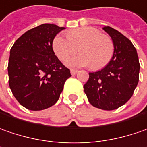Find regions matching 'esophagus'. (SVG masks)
Listing matches in <instances>:
<instances>
[{"mask_svg":"<svg viewBox=\"0 0 147 147\" xmlns=\"http://www.w3.org/2000/svg\"><path fill=\"white\" fill-rule=\"evenodd\" d=\"M77 70H75V69H71V75H76V74L77 73Z\"/></svg>","mask_w":147,"mask_h":147,"instance_id":"34e87169","label":"esophagus"}]
</instances>
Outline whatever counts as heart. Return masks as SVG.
Here are the masks:
<instances>
[{
    "mask_svg": "<svg viewBox=\"0 0 147 147\" xmlns=\"http://www.w3.org/2000/svg\"><path fill=\"white\" fill-rule=\"evenodd\" d=\"M66 37L56 36L52 48L62 61L74 55L78 48L81 54L66 61V64L71 67L90 65L91 70H100L107 65L114 55L115 46L111 37L95 27L86 26L70 30Z\"/></svg>",
    "mask_w": 147,
    "mask_h": 147,
    "instance_id": "b5f03b06",
    "label": "heart"
}]
</instances>
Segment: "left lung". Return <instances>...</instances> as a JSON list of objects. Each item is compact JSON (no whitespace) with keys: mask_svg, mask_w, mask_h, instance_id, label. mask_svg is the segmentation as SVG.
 <instances>
[{"mask_svg":"<svg viewBox=\"0 0 147 147\" xmlns=\"http://www.w3.org/2000/svg\"><path fill=\"white\" fill-rule=\"evenodd\" d=\"M114 42L111 61L102 70L90 72L84 91L93 107L106 111L117 109L132 96L139 81L140 63L131 41L118 30L104 26Z\"/></svg>","mask_w":147,"mask_h":147,"instance_id":"obj_1","label":"left lung"}]
</instances>
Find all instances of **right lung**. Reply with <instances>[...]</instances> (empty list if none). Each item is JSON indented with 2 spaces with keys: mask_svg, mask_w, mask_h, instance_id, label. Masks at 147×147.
Here are the masks:
<instances>
[{
  "mask_svg": "<svg viewBox=\"0 0 147 147\" xmlns=\"http://www.w3.org/2000/svg\"><path fill=\"white\" fill-rule=\"evenodd\" d=\"M64 29L54 24L40 25L25 32L11 49L9 86L15 98L28 110L53 106L71 76L52 48L56 34Z\"/></svg>",
  "mask_w": 147,
  "mask_h": 147,
  "instance_id": "add662e5",
  "label": "right lung"
}]
</instances>
